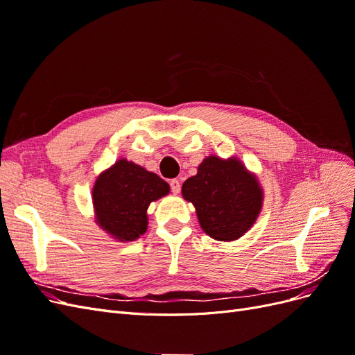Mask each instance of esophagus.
<instances>
[{"mask_svg":"<svg viewBox=\"0 0 355 355\" xmlns=\"http://www.w3.org/2000/svg\"><path fill=\"white\" fill-rule=\"evenodd\" d=\"M170 189L173 194H179L180 192V182L178 179H171L170 180Z\"/></svg>","mask_w":355,"mask_h":355,"instance_id":"34e87169","label":"esophagus"}]
</instances>
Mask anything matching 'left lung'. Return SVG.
Returning a JSON list of instances; mask_svg holds the SVG:
<instances>
[{
    "label": "left lung",
    "mask_w": 355,
    "mask_h": 355,
    "mask_svg": "<svg viewBox=\"0 0 355 355\" xmlns=\"http://www.w3.org/2000/svg\"><path fill=\"white\" fill-rule=\"evenodd\" d=\"M182 196L196 206L202 231L219 241L240 239L262 207V189L237 158L209 157L185 180Z\"/></svg>",
    "instance_id": "obj_1"
}]
</instances>
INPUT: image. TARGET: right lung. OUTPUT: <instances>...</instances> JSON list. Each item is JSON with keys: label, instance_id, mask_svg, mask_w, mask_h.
I'll list each match as a JSON object with an SVG mask.
<instances>
[{"label": "right lung", "instance_id": "obj_1", "mask_svg": "<svg viewBox=\"0 0 355 355\" xmlns=\"http://www.w3.org/2000/svg\"><path fill=\"white\" fill-rule=\"evenodd\" d=\"M170 187L155 173L132 161L118 159L93 188L96 220L120 241H133L146 231V210L168 194Z\"/></svg>", "mask_w": 355, "mask_h": 355}]
</instances>
